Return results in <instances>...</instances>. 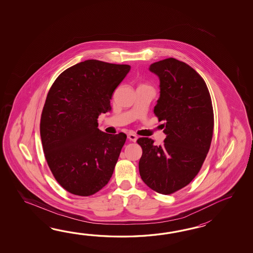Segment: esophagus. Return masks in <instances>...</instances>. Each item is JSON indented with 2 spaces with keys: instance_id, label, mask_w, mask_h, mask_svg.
Returning <instances> with one entry per match:
<instances>
[{
  "instance_id": "obj_1",
  "label": "esophagus",
  "mask_w": 253,
  "mask_h": 253,
  "mask_svg": "<svg viewBox=\"0 0 253 253\" xmlns=\"http://www.w3.org/2000/svg\"><path fill=\"white\" fill-rule=\"evenodd\" d=\"M127 138L132 142H135L137 140V136L134 134H127Z\"/></svg>"
}]
</instances>
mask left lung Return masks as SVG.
I'll use <instances>...</instances> for the list:
<instances>
[{"label": "left lung", "instance_id": "8db88e82", "mask_svg": "<svg viewBox=\"0 0 253 253\" xmlns=\"http://www.w3.org/2000/svg\"><path fill=\"white\" fill-rule=\"evenodd\" d=\"M160 80V97L154 113L165 121L164 145L140 137V176L149 188L171 194L193 181L210 149L213 109L204 79L189 65L173 58L151 64Z\"/></svg>", "mask_w": 253, "mask_h": 253}]
</instances>
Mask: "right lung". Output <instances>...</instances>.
<instances>
[{
	"label": "right lung",
	"instance_id": "add662e5",
	"mask_svg": "<svg viewBox=\"0 0 253 253\" xmlns=\"http://www.w3.org/2000/svg\"><path fill=\"white\" fill-rule=\"evenodd\" d=\"M130 69L87 59L64 70L48 90L40 125L43 152L70 194H96L113 174L126 134L104 133L97 119L111 110L112 94Z\"/></svg>",
	"mask_w": 253,
	"mask_h": 253
}]
</instances>
